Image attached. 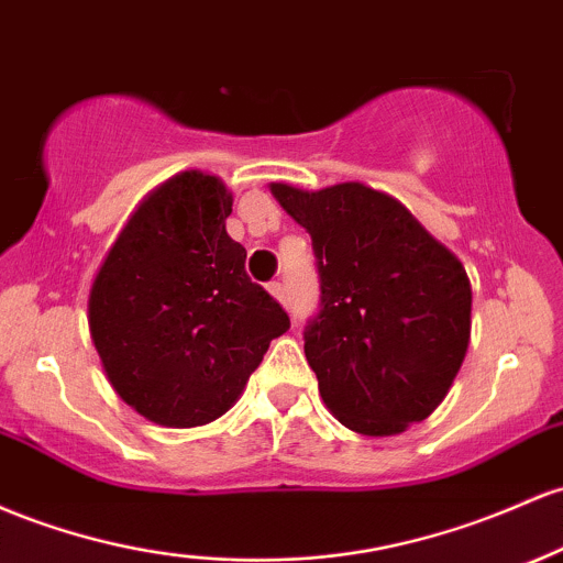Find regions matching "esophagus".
Wrapping results in <instances>:
<instances>
[{"instance_id":"esophagus-1","label":"esophagus","mask_w":563,"mask_h":563,"mask_svg":"<svg viewBox=\"0 0 563 563\" xmlns=\"http://www.w3.org/2000/svg\"><path fill=\"white\" fill-rule=\"evenodd\" d=\"M269 294L275 296L280 305H286V288H283V283H269Z\"/></svg>"}]
</instances>
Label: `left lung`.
Returning a JSON list of instances; mask_svg holds the SVG:
<instances>
[{"instance_id":"1","label":"left lung","mask_w":563,"mask_h":563,"mask_svg":"<svg viewBox=\"0 0 563 563\" xmlns=\"http://www.w3.org/2000/svg\"><path fill=\"white\" fill-rule=\"evenodd\" d=\"M269 191L312 238L320 312L305 331L318 390L344 428L398 435L452 390L471 344V277L409 208L361 181Z\"/></svg>"}]
</instances>
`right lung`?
Listing matches in <instances>:
<instances>
[{"instance_id": "right-lung-1", "label": "right lung", "mask_w": 563, "mask_h": 563, "mask_svg": "<svg viewBox=\"0 0 563 563\" xmlns=\"http://www.w3.org/2000/svg\"><path fill=\"white\" fill-rule=\"evenodd\" d=\"M232 191L181 170L152 189L117 234L88 296L103 374L131 409L163 428H200L243 395L291 320L245 272L227 234Z\"/></svg>"}]
</instances>
